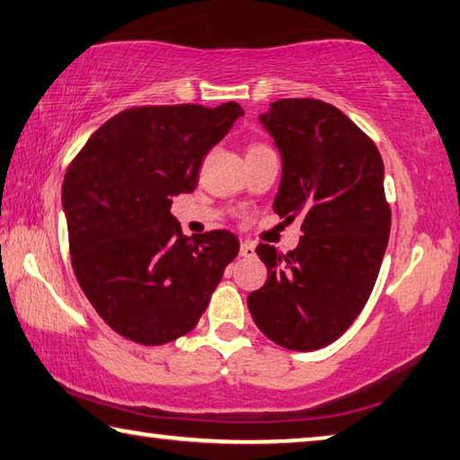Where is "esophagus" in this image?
<instances>
[{"label": "esophagus", "instance_id": "34e87169", "mask_svg": "<svg viewBox=\"0 0 460 460\" xmlns=\"http://www.w3.org/2000/svg\"><path fill=\"white\" fill-rule=\"evenodd\" d=\"M239 253H242V258H253L256 256V245L253 242H242V247H239Z\"/></svg>", "mask_w": 460, "mask_h": 460}]
</instances>
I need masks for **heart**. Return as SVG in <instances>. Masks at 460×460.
I'll return each mask as SVG.
<instances>
[{"instance_id": "1", "label": "heart", "mask_w": 460, "mask_h": 460, "mask_svg": "<svg viewBox=\"0 0 460 460\" xmlns=\"http://www.w3.org/2000/svg\"><path fill=\"white\" fill-rule=\"evenodd\" d=\"M261 147H266V145H252L250 151H252V149H261Z\"/></svg>"}]
</instances>
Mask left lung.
I'll use <instances>...</instances> for the list:
<instances>
[{"label": "left lung", "mask_w": 460, "mask_h": 460, "mask_svg": "<svg viewBox=\"0 0 460 460\" xmlns=\"http://www.w3.org/2000/svg\"><path fill=\"white\" fill-rule=\"evenodd\" d=\"M282 155L274 213L301 218V242L280 253L256 247L268 282L247 296L260 332L311 352L344 333L373 293L391 231L383 157L338 108L284 98L260 116Z\"/></svg>", "instance_id": "1"}]
</instances>
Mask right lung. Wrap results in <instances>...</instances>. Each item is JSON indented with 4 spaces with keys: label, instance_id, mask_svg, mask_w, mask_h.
Returning <instances> with one entry per match:
<instances>
[{
    "label": "right lung",
    "instance_id": "add662e5",
    "mask_svg": "<svg viewBox=\"0 0 460 460\" xmlns=\"http://www.w3.org/2000/svg\"><path fill=\"white\" fill-rule=\"evenodd\" d=\"M242 114L237 102L128 108L67 167L73 272L98 315L135 344L162 346L194 330L239 253L227 229L188 239L170 208L172 196L194 190L204 155Z\"/></svg>",
    "mask_w": 460,
    "mask_h": 460
}]
</instances>
